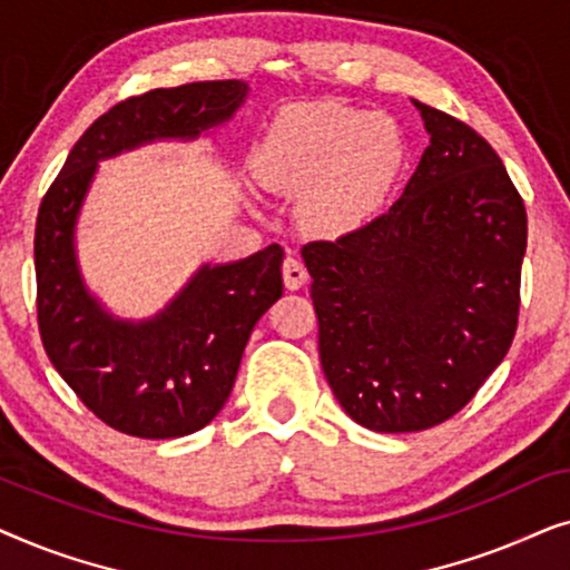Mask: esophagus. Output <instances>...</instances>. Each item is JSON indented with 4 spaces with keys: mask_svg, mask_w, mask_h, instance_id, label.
I'll return each instance as SVG.
<instances>
[{
    "mask_svg": "<svg viewBox=\"0 0 570 570\" xmlns=\"http://www.w3.org/2000/svg\"><path fill=\"white\" fill-rule=\"evenodd\" d=\"M283 279H285V287L287 291H298V287L306 285L308 279V269L306 264H303L298 256H285L283 262Z\"/></svg>",
    "mask_w": 570,
    "mask_h": 570,
    "instance_id": "34e87169",
    "label": "esophagus"
}]
</instances>
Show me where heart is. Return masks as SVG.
I'll list each match as a JSON object with an SVG mask.
<instances>
[{"label":"heart","mask_w":570,"mask_h":570,"mask_svg":"<svg viewBox=\"0 0 570 570\" xmlns=\"http://www.w3.org/2000/svg\"><path fill=\"white\" fill-rule=\"evenodd\" d=\"M404 166V139L384 114L311 104L287 114L254 155L256 178L298 194L308 228L342 233L363 223L392 191Z\"/></svg>","instance_id":"obj_1"}]
</instances>
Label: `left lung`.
Wrapping results in <instances>:
<instances>
[{
	"instance_id": "left-lung-1",
	"label": "left lung",
	"mask_w": 570,
	"mask_h": 570,
	"mask_svg": "<svg viewBox=\"0 0 570 570\" xmlns=\"http://www.w3.org/2000/svg\"><path fill=\"white\" fill-rule=\"evenodd\" d=\"M412 104L431 145L402 197L301 252L324 376L347 415L376 433L454 417L509 353L521 306L524 199L478 131Z\"/></svg>"
}]
</instances>
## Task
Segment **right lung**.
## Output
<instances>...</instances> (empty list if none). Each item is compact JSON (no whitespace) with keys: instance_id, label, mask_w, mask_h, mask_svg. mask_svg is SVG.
Masks as SVG:
<instances>
[{"instance_id":"1","label":"right lung","mask_w":570,"mask_h":570,"mask_svg":"<svg viewBox=\"0 0 570 570\" xmlns=\"http://www.w3.org/2000/svg\"><path fill=\"white\" fill-rule=\"evenodd\" d=\"M246 82L213 80L131 96L85 129L36 220V308L46 355L98 420L137 439H178L205 428L236 384L256 322L283 295V246L202 267L147 322H121L85 287L75 223L98 160L153 139H194L228 121Z\"/></svg>"}]
</instances>
